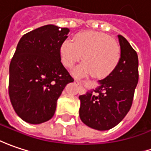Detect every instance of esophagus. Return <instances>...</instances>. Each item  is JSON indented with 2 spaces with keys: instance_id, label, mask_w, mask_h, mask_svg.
Instances as JSON below:
<instances>
[{
  "instance_id": "34e87169",
  "label": "esophagus",
  "mask_w": 151,
  "mask_h": 151,
  "mask_svg": "<svg viewBox=\"0 0 151 151\" xmlns=\"http://www.w3.org/2000/svg\"><path fill=\"white\" fill-rule=\"evenodd\" d=\"M76 82L78 83H82V82H81V81H80L79 79H76Z\"/></svg>"
}]
</instances>
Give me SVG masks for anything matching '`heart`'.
<instances>
[{"instance_id": "1", "label": "heart", "mask_w": 151, "mask_h": 151, "mask_svg": "<svg viewBox=\"0 0 151 151\" xmlns=\"http://www.w3.org/2000/svg\"><path fill=\"white\" fill-rule=\"evenodd\" d=\"M61 60L67 68H73L83 56L81 65L73 71L78 76L90 72L91 75L102 78L111 73L121 59V47L111 37L100 32L83 31L67 39L60 45Z\"/></svg>"}]
</instances>
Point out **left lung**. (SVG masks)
<instances>
[{
    "label": "left lung",
    "mask_w": 151,
    "mask_h": 151,
    "mask_svg": "<svg viewBox=\"0 0 151 151\" xmlns=\"http://www.w3.org/2000/svg\"><path fill=\"white\" fill-rule=\"evenodd\" d=\"M121 59L117 67L101 86L80 95L79 116L88 127L96 130L114 128L125 117L132 106L135 88L139 81L137 52L120 35Z\"/></svg>",
    "instance_id": "1"
}]
</instances>
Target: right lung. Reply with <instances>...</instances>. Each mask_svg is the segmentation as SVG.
Masks as SVG:
<instances>
[{
  "mask_svg": "<svg viewBox=\"0 0 151 151\" xmlns=\"http://www.w3.org/2000/svg\"><path fill=\"white\" fill-rule=\"evenodd\" d=\"M69 29L52 24L25 34L9 67L8 93L17 116L31 124L50 120L65 86L73 78L61 62L60 45Z\"/></svg>",
  "mask_w": 151,
  "mask_h": 151,
  "instance_id": "obj_1",
  "label": "right lung"
}]
</instances>
